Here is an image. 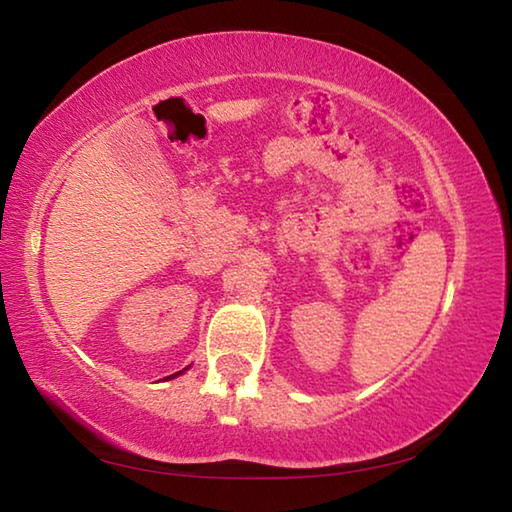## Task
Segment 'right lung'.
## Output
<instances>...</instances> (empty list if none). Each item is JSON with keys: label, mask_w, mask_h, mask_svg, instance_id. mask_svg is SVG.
<instances>
[{"label": "right lung", "mask_w": 512, "mask_h": 512, "mask_svg": "<svg viewBox=\"0 0 512 512\" xmlns=\"http://www.w3.org/2000/svg\"><path fill=\"white\" fill-rule=\"evenodd\" d=\"M180 372H183V370H180ZM180 372H176V375H180ZM176 375H171V377H176Z\"/></svg>", "instance_id": "1"}]
</instances>
